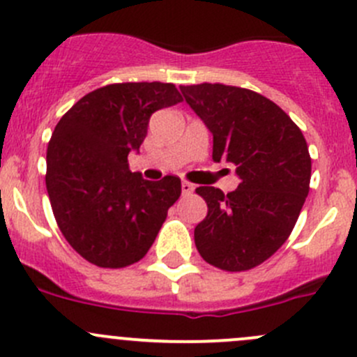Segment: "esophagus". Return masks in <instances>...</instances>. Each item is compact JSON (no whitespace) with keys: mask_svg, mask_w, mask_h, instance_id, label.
I'll return each mask as SVG.
<instances>
[{"mask_svg":"<svg viewBox=\"0 0 357 357\" xmlns=\"http://www.w3.org/2000/svg\"><path fill=\"white\" fill-rule=\"evenodd\" d=\"M181 190H183V193H185V195H190V193L195 192V185H192V183H188V181H183L181 183Z\"/></svg>","mask_w":357,"mask_h":357,"instance_id":"esophagus-1","label":"esophagus"}]
</instances>
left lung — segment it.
Segmentation results:
<instances>
[{
  "mask_svg": "<svg viewBox=\"0 0 357 357\" xmlns=\"http://www.w3.org/2000/svg\"><path fill=\"white\" fill-rule=\"evenodd\" d=\"M186 103L214 136V162L236 165L240 185L222 193L200 186L207 215L195 228L205 262L247 271L290 236L309 193L311 157L298 126L275 102L226 84L179 86Z\"/></svg>",
  "mask_w": 357,
  "mask_h": 357,
  "instance_id": "obj_1",
  "label": "left lung"
}]
</instances>
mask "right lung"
Listing matches in <instances>:
<instances>
[{
  "label": "right lung",
  "instance_id": "obj_1",
  "mask_svg": "<svg viewBox=\"0 0 357 357\" xmlns=\"http://www.w3.org/2000/svg\"><path fill=\"white\" fill-rule=\"evenodd\" d=\"M183 102L171 82H117L82 96L60 119L46 152V190L60 231L100 268H126L145 257L181 179L146 181L129 171L153 112Z\"/></svg>",
  "mask_w": 357,
  "mask_h": 357
}]
</instances>
